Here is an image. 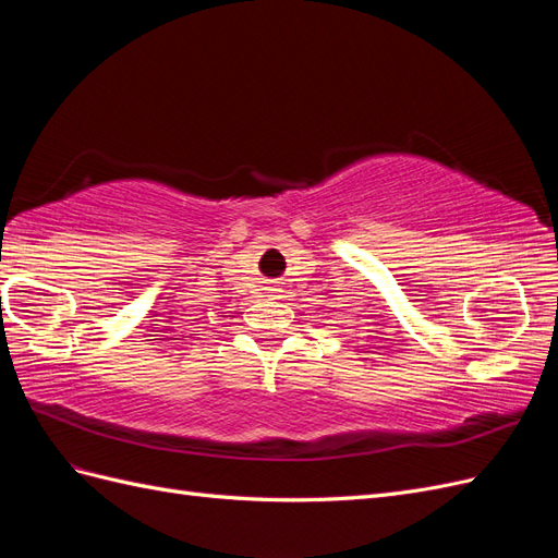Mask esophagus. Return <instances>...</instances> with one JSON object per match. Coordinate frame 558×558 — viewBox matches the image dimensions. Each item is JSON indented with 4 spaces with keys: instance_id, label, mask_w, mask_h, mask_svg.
<instances>
[{
    "instance_id": "obj_1",
    "label": "esophagus",
    "mask_w": 558,
    "mask_h": 558,
    "mask_svg": "<svg viewBox=\"0 0 558 558\" xmlns=\"http://www.w3.org/2000/svg\"><path fill=\"white\" fill-rule=\"evenodd\" d=\"M267 291H272V293H275V291H279V289H277V286H269V289H267Z\"/></svg>"
}]
</instances>
